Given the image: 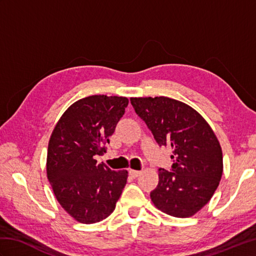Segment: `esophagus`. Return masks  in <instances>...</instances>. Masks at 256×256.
Segmentation results:
<instances>
[{
  "instance_id": "1",
  "label": "esophagus",
  "mask_w": 256,
  "mask_h": 256,
  "mask_svg": "<svg viewBox=\"0 0 256 256\" xmlns=\"http://www.w3.org/2000/svg\"><path fill=\"white\" fill-rule=\"evenodd\" d=\"M128 174H130V176H131V177L136 178V177H138L140 175V174H142V172H140V170H128Z\"/></svg>"
}]
</instances>
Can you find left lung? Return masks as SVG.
<instances>
[{
  "label": "left lung",
  "instance_id": "8db88e82",
  "mask_svg": "<svg viewBox=\"0 0 256 256\" xmlns=\"http://www.w3.org/2000/svg\"><path fill=\"white\" fill-rule=\"evenodd\" d=\"M160 146H170L172 172L158 170V184L150 192L157 209L188 218L209 202L224 172L222 150L214 132L200 114L167 96L131 98Z\"/></svg>",
  "mask_w": 256,
  "mask_h": 256
}]
</instances>
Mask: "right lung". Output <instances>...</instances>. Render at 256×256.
Wrapping results in <instances>:
<instances>
[{
  "instance_id": "1",
  "label": "right lung",
  "mask_w": 256,
  "mask_h": 256,
  "mask_svg": "<svg viewBox=\"0 0 256 256\" xmlns=\"http://www.w3.org/2000/svg\"><path fill=\"white\" fill-rule=\"evenodd\" d=\"M128 104L125 96L84 98L64 111L52 133L47 178L58 202L81 224L108 218L126 184L128 170H111L94 156L106 153Z\"/></svg>"
}]
</instances>
